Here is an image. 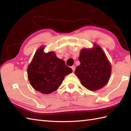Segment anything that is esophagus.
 Returning a JSON list of instances; mask_svg holds the SVG:
<instances>
[{"instance_id": "esophagus-1", "label": "esophagus", "mask_w": 131, "mask_h": 131, "mask_svg": "<svg viewBox=\"0 0 131 131\" xmlns=\"http://www.w3.org/2000/svg\"><path fill=\"white\" fill-rule=\"evenodd\" d=\"M72 70H73V72H74V71L75 70V69H76V66H72Z\"/></svg>"}]
</instances>
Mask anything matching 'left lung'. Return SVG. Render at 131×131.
Instances as JSON below:
<instances>
[{"label": "left lung", "instance_id": "obj_1", "mask_svg": "<svg viewBox=\"0 0 131 131\" xmlns=\"http://www.w3.org/2000/svg\"><path fill=\"white\" fill-rule=\"evenodd\" d=\"M92 48H83L80 53V65L75 74L84 87L91 91L103 88L109 80L112 66L100 46L94 44Z\"/></svg>", "mask_w": 131, "mask_h": 131}]
</instances>
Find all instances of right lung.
<instances>
[{
	"mask_svg": "<svg viewBox=\"0 0 131 131\" xmlns=\"http://www.w3.org/2000/svg\"><path fill=\"white\" fill-rule=\"evenodd\" d=\"M44 46L36 51L28 66V77L32 87L41 94L56 91L72 69L59 59L54 51L45 53Z\"/></svg>",
	"mask_w": 131,
	"mask_h": 131,
	"instance_id": "add662e5",
	"label": "right lung"
}]
</instances>
